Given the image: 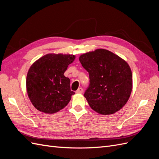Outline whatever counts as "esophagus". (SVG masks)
I'll return each mask as SVG.
<instances>
[{"label":"esophagus","instance_id":"34e87169","mask_svg":"<svg viewBox=\"0 0 159 159\" xmlns=\"http://www.w3.org/2000/svg\"><path fill=\"white\" fill-rule=\"evenodd\" d=\"M83 91H84V89L81 88H80L78 89V90L75 91V93H82Z\"/></svg>","mask_w":159,"mask_h":159}]
</instances>
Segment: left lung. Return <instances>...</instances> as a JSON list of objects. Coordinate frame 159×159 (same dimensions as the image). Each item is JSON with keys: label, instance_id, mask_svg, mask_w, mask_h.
<instances>
[{"label": "left lung", "instance_id": "8db88e82", "mask_svg": "<svg viewBox=\"0 0 159 159\" xmlns=\"http://www.w3.org/2000/svg\"><path fill=\"white\" fill-rule=\"evenodd\" d=\"M79 60L89 75L84 97L91 108L102 115H111L121 109L133 88L132 72L127 62L105 49L85 53Z\"/></svg>", "mask_w": 159, "mask_h": 159}]
</instances>
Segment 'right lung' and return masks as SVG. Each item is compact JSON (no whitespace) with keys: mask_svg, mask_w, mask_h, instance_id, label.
<instances>
[{"mask_svg":"<svg viewBox=\"0 0 159 159\" xmlns=\"http://www.w3.org/2000/svg\"><path fill=\"white\" fill-rule=\"evenodd\" d=\"M74 55L49 54L34 63L28 71L26 90L34 107L45 113H54L68 104L72 95L70 80L64 76Z\"/></svg>","mask_w":159,"mask_h":159,"instance_id":"1","label":"right lung"}]
</instances>
